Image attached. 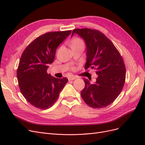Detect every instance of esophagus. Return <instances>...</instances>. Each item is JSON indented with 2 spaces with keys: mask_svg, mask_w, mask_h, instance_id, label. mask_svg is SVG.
Returning a JSON list of instances; mask_svg holds the SVG:
<instances>
[{
  "mask_svg": "<svg viewBox=\"0 0 145 145\" xmlns=\"http://www.w3.org/2000/svg\"><path fill=\"white\" fill-rule=\"evenodd\" d=\"M76 78V77H74V76H69V77H68V80L69 81H71V80H74Z\"/></svg>",
  "mask_w": 145,
  "mask_h": 145,
  "instance_id": "esophagus-1",
  "label": "esophagus"
}]
</instances>
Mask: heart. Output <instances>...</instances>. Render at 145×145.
I'll use <instances>...</instances> for the list:
<instances>
[{
    "label": "heart",
    "instance_id": "b5f03b06",
    "mask_svg": "<svg viewBox=\"0 0 145 145\" xmlns=\"http://www.w3.org/2000/svg\"><path fill=\"white\" fill-rule=\"evenodd\" d=\"M80 44H83V41L81 40L80 39L76 37V38H74L73 40H72V42L71 43V46L72 47L73 46L78 45H80Z\"/></svg>",
    "mask_w": 145,
    "mask_h": 145
}]
</instances>
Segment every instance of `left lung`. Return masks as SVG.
Masks as SVG:
<instances>
[{
    "mask_svg": "<svg viewBox=\"0 0 145 145\" xmlns=\"http://www.w3.org/2000/svg\"><path fill=\"white\" fill-rule=\"evenodd\" d=\"M82 37L86 45L85 69H95L98 75L96 82L91 84L83 78L85 88L81 91L84 102L91 108H102L112 103L123 88L126 68L119 51L104 34L97 29H74Z\"/></svg>",
    "mask_w": 145,
    "mask_h": 145,
    "instance_id": "8db88e82",
    "label": "left lung"
}]
</instances>
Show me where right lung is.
<instances>
[{
  "label": "right lung",
  "instance_id": "right-lung-1",
  "mask_svg": "<svg viewBox=\"0 0 145 145\" xmlns=\"http://www.w3.org/2000/svg\"><path fill=\"white\" fill-rule=\"evenodd\" d=\"M71 31L48 32L31 42L19 61L17 78L21 93L28 102L39 109L51 107L59 97L68 78H57L47 73L53 62L58 46Z\"/></svg>",
  "mask_w": 145,
  "mask_h": 145
}]
</instances>
